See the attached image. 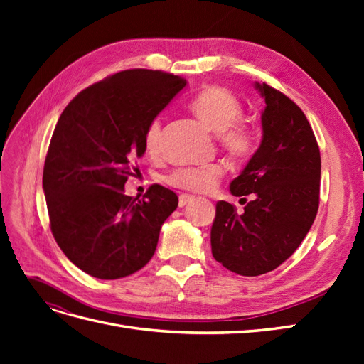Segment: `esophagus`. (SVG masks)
<instances>
[{
  "label": "esophagus",
  "instance_id": "34e87169",
  "mask_svg": "<svg viewBox=\"0 0 364 364\" xmlns=\"http://www.w3.org/2000/svg\"><path fill=\"white\" fill-rule=\"evenodd\" d=\"M193 200H194V197H193V196H188V194H181V196H179V206H181V208H183L185 205L191 203Z\"/></svg>",
  "mask_w": 364,
  "mask_h": 364
}]
</instances>
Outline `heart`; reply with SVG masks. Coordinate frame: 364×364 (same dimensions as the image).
<instances>
[{"label": "heart", "instance_id": "obj_1", "mask_svg": "<svg viewBox=\"0 0 364 364\" xmlns=\"http://www.w3.org/2000/svg\"><path fill=\"white\" fill-rule=\"evenodd\" d=\"M191 111L202 123L218 134L222 144L230 155L237 158H247L253 151V134L252 129L241 121L243 105L238 98L225 87L211 86L196 95L190 103ZM162 126L159 118H153L144 134V144L149 151H156L161 142ZM225 174L222 164H209L205 167H183L174 170L167 182L178 188L188 191L206 193L211 191Z\"/></svg>", "mask_w": 364, "mask_h": 364}]
</instances>
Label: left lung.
Segmentation results:
<instances>
[{
    "label": "left lung",
    "instance_id": "obj_1",
    "mask_svg": "<svg viewBox=\"0 0 364 364\" xmlns=\"http://www.w3.org/2000/svg\"><path fill=\"white\" fill-rule=\"evenodd\" d=\"M255 90L266 102L262 139L229 185L234 196L252 200L243 214L217 202L211 228L214 258L243 277L274 270L293 255L314 222L321 191V151L305 114L266 83L257 82Z\"/></svg>",
    "mask_w": 364,
    "mask_h": 364
}]
</instances>
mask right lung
<instances>
[{
  "instance_id": "1",
  "label": "right lung",
  "mask_w": 364,
  "mask_h": 364,
  "mask_svg": "<svg viewBox=\"0 0 364 364\" xmlns=\"http://www.w3.org/2000/svg\"><path fill=\"white\" fill-rule=\"evenodd\" d=\"M186 82L127 70L86 87L62 112L43 165L42 188L54 240L74 266L98 279L138 272L156 250L178 196L151 185L142 199L124 194L150 121Z\"/></svg>"
}]
</instances>
